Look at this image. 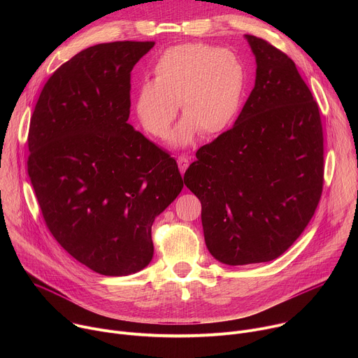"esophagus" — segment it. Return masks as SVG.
<instances>
[{"instance_id":"obj_1","label":"esophagus","mask_w":358,"mask_h":358,"mask_svg":"<svg viewBox=\"0 0 358 358\" xmlns=\"http://www.w3.org/2000/svg\"><path fill=\"white\" fill-rule=\"evenodd\" d=\"M177 163H178V167H180L181 174H184V173H185V170H187V167L189 166V160H188V157H187V156H178Z\"/></svg>"}]
</instances>
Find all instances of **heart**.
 I'll use <instances>...</instances> for the list:
<instances>
[{
  "label": "heart",
  "mask_w": 358,
  "mask_h": 358,
  "mask_svg": "<svg viewBox=\"0 0 358 358\" xmlns=\"http://www.w3.org/2000/svg\"><path fill=\"white\" fill-rule=\"evenodd\" d=\"M156 79L140 82L134 110L143 129L157 138L167 137L178 113L185 115L173 143L188 144L196 133L214 136L236 119L246 86L242 62L221 48L188 42L164 49L152 66Z\"/></svg>",
  "instance_id": "b5f03b06"
}]
</instances>
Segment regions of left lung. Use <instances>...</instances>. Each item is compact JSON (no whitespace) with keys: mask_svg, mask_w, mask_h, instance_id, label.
<instances>
[{"mask_svg":"<svg viewBox=\"0 0 358 358\" xmlns=\"http://www.w3.org/2000/svg\"><path fill=\"white\" fill-rule=\"evenodd\" d=\"M257 79L232 129L196 151L184 174L201 201L206 243L225 265L269 262L308 227L323 191V126L294 62L245 35Z\"/></svg>","mask_w":358,"mask_h":358,"instance_id":"obj_1","label":"left lung"}]
</instances>
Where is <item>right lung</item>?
I'll return each mask as SVG.
<instances>
[{"instance_id": "right-lung-1", "label": "right lung", "mask_w": 358, "mask_h": 358, "mask_svg": "<svg viewBox=\"0 0 358 358\" xmlns=\"http://www.w3.org/2000/svg\"><path fill=\"white\" fill-rule=\"evenodd\" d=\"M155 42L86 48L45 83L28 131V176L43 221L96 273L126 276L155 253L151 225L177 198V162L127 123L130 75Z\"/></svg>"}]
</instances>
